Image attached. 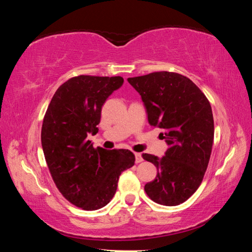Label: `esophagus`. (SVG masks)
<instances>
[{"label": "esophagus", "instance_id": "esophagus-1", "mask_svg": "<svg viewBox=\"0 0 252 252\" xmlns=\"http://www.w3.org/2000/svg\"><path fill=\"white\" fill-rule=\"evenodd\" d=\"M134 156H135V162H136V163H140V162L143 161L142 157H141V155H140V153H135Z\"/></svg>", "mask_w": 252, "mask_h": 252}]
</instances>
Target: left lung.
Segmentation results:
<instances>
[{"mask_svg":"<svg viewBox=\"0 0 252 252\" xmlns=\"http://www.w3.org/2000/svg\"><path fill=\"white\" fill-rule=\"evenodd\" d=\"M127 82L141 95L149 123L162 129L168 144L164 157L142 155L158 169L144 190L157 203L178 206L201 185L210 160L215 134L211 105L192 81L173 72H153Z\"/></svg>","mask_w":252,"mask_h":252,"instance_id":"8db88e82","label":"left lung"}]
</instances>
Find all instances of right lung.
<instances>
[{
	"label": "right lung",
	"mask_w": 252,
	"mask_h": 252,
	"mask_svg": "<svg viewBox=\"0 0 252 252\" xmlns=\"http://www.w3.org/2000/svg\"><path fill=\"white\" fill-rule=\"evenodd\" d=\"M123 84L121 76L79 75L60 87L46 110L41 143L60 192L74 206L96 210L117 191L120 174L134 164L126 149L93 148L102 105Z\"/></svg>",
	"instance_id": "obj_1"
}]
</instances>
